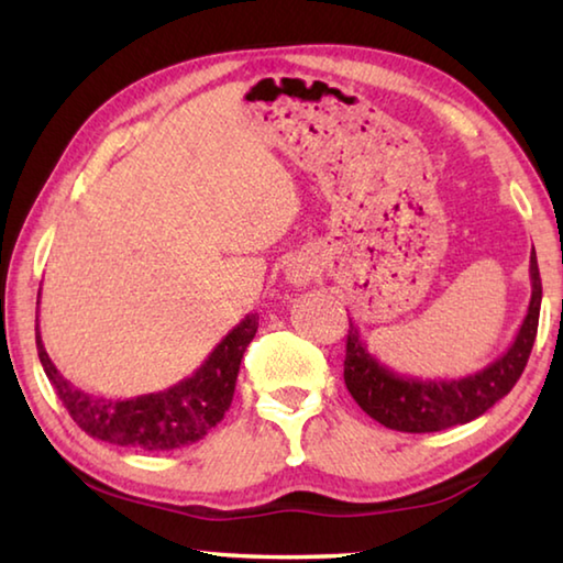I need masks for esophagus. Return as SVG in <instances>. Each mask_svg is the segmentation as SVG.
Segmentation results:
<instances>
[{"mask_svg":"<svg viewBox=\"0 0 563 563\" xmlns=\"http://www.w3.org/2000/svg\"><path fill=\"white\" fill-rule=\"evenodd\" d=\"M316 273H318L316 258L308 253L295 255V258H290L288 265H285V280L295 285V288H305V285H310L312 278H316Z\"/></svg>","mask_w":563,"mask_h":563,"instance_id":"esophagus-1","label":"esophagus"}]
</instances>
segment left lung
Returning a JSON list of instances; mask_svg holds the SVG:
<instances>
[{
	"label": "left lung",
	"instance_id": "1",
	"mask_svg": "<svg viewBox=\"0 0 563 563\" xmlns=\"http://www.w3.org/2000/svg\"><path fill=\"white\" fill-rule=\"evenodd\" d=\"M531 300L517 338L487 367L452 379H419L397 375L383 365L360 338L350 320L345 352V385L355 402L379 424L397 432H440L446 427L466 424L511 393L521 377L537 340L541 310V278L537 253L529 258Z\"/></svg>",
	"mask_w": 563,
	"mask_h": 563
}]
</instances>
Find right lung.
Here are the masks:
<instances>
[{
  "label": "right lung",
  "instance_id": "add662e5",
  "mask_svg": "<svg viewBox=\"0 0 563 563\" xmlns=\"http://www.w3.org/2000/svg\"><path fill=\"white\" fill-rule=\"evenodd\" d=\"M255 332H258V312H247L194 375L161 393L129 399L97 397L71 385L46 355L40 318H36V352L66 412L89 437L117 446L164 452L203 440L221 422L233 402L238 369Z\"/></svg>",
  "mask_w": 563,
  "mask_h": 563
}]
</instances>
